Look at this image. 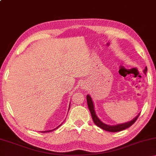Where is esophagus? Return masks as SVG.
<instances>
[{
  "mask_svg": "<svg viewBox=\"0 0 156 156\" xmlns=\"http://www.w3.org/2000/svg\"><path fill=\"white\" fill-rule=\"evenodd\" d=\"M82 88L85 89V88H86V84H82Z\"/></svg>",
  "mask_w": 156,
  "mask_h": 156,
  "instance_id": "esophagus-1",
  "label": "esophagus"
}]
</instances>
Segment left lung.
I'll return each instance as SVG.
<instances>
[{"label":"left lung","instance_id":"1","mask_svg":"<svg viewBox=\"0 0 156 156\" xmlns=\"http://www.w3.org/2000/svg\"><path fill=\"white\" fill-rule=\"evenodd\" d=\"M143 72L144 73V74L146 75V73L147 72V67H145ZM87 101L89 109V111H90L92 119H93L95 125H97L98 126H99L100 128H101L102 129H104V130L107 131L117 132V131H122V130H124V129H126L129 128V126H131L134 122H136V120L138 119L139 115H140V113H139V114L137 115L133 120H131V121H129V122H125V123L118 124V125H107V124L102 122V121L100 120V118L98 117V115H96V110H95L94 102H93V100H92V98H91V96H89V94L87 95Z\"/></svg>","mask_w":156,"mask_h":156}]
</instances>
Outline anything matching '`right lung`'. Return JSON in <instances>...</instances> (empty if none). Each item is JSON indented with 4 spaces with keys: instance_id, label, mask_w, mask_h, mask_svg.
I'll list each match as a JSON object with an SVG mask.
<instances>
[{
    "instance_id": "add662e5",
    "label": "right lung",
    "mask_w": 156,
    "mask_h": 156,
    "mask_svg": "<svg viewBox=\"0 0 156 156\" xmlns=\"http://www.w3.org/2000/svg\"><path fill=\"white\" fill-rule=\"evenodd\" d=\"M69 108H70V105H69V109H68V110H69ZM63 122H62V123H63ZM62 124H60V125L59 126H58L56 128H55V129H52V130H48V131H40V132H42V133H46V132H50V131H54V130H55V129H58V128L60 126H61V125H62Z\"/></svg>"
}]
</instances>
